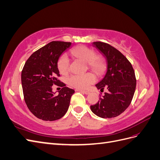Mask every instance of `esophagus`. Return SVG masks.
Masks as SVG:
<instances>
[{
	"label": "esophagus",
	"instance_id": "1",
	"mask_svg": "<svg viewBox=\"0 0 160 160\" xmlns=\"http://www.w3.org/2000/svg\"><path fill=\"white\" fill-rule=\"evenodd\" d=\"M77 91H81V93H83L85 95H89L90 93V92L88 91H85V90H81V89H76Z\"/></svg>",
	"mask_w": 160,
	"mask_h": 160
}]
</instances>
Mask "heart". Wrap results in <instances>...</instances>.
Here are the masks:
<instances>
[{"label":"heart","instance_id":"heart-1","mask_svg":"<svg viewBox=\"0 0 160 160\" xmlns=\"http://www.w3.org/2000/svg\"><path fill=\"white\" fill-rule=\"evenodd\" d=\"M71 53L75 57L79 58L88 62L89 68L98 74H101L105 69V62L102 57L95 56L93 50L85 46L77 47L71 51ZM57 67L60 73L66 75L69 70V60L66 55H62L57 62ZM95 76L91 72L83 75H73L67 79V83L72 87L79 89H85L95 81Z\"/></svg>","mask_w":160,"mask_h":160}]
</instances>
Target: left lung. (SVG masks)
I'll use <instances>...</instances> for the list:
<instances>
[{
    "instance_id": "1",
    "label": "left lung",
    "mask_w": 160,
    "mask_h": 160,
    "mask_svg": "<svg viewBox=\"0 0 160 160\" xmlns=\"http://www.w3.org/2000/svg\"><path fill=\"white\" fill-rule=\"evenodd\" d=\"M95 47L105 58L107 71L103 78L95 85L100 91H108L91 105V110L102 118L117 117L130 105L136 87L135 71L130 62L122 52L108 43L93 42Z\"/></svg>"
}]
</instances>
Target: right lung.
<instances>
[{"label": "right lung", "instance_id": "obj_1", "mask_svg": "<svg viewBox=\"0 0 160 160\" xmlns=\"http://www.w3.org/2000/svg\"><path fill=\"white\" fill-rule=\"evenodd\" d=\"M72 43L52 41L37 50L26 61L21 72L24 98L31 112L38 119L55 121L63 117L69 109L75 91L57 79L59 71L57 62ZM63 87L58 95L52 86Z\"/></svg>", "mask_w": 160, "mask_h": 160}]
</instances>
